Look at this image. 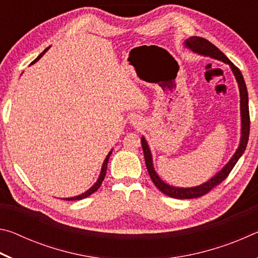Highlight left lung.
I'll list each match as a JSON object with an SVG mask.
<instances>
[{
  "mask_svg": "<svg viewBox=\"0 0 258 258\" xmlns=\"http://www.w3.org/2000/svg\"><path fill=\"white\" fill-rule=\"evenodd\" d=\"M184 45L187 49L194 51L195 53L202 54V55H207L211 56V58L217 59L220 61H223V62L228 63L229 66L232 69V73L235 77V80L238 82L239 86V92H240V112H241V138H240V143L237 151L234 152L232 158L229 160V163L226 164L223 168L218 172L216 175H214L211 180L207 182L203 183L198 186L194 187H177L169 185L167 183H165L161 178L158 176V174L156 173L154 168V164H152V155L150 151V148L148 146V142L146 141L145 137L141 138V143H142V149L143 154H145V160L147 165L148 173L151 177V181L154 182V184L158 187V189L165 194L166 196L172 198L176 199H192V198H198L202 197V196L206 195L207 192L211 191L214 186L220 184L222 181H224L226 176L229 175L230 172L232 171L234 165L237 164L240 157L246 150L247 143H248V138H249V128H250V119H249V108H248V92L246 83L243 81V76L241 72L239 71L238 67H235L234 64L231 62V61L226 58L225 54L221 50H218L217 47L212 44L211 42L207 41L206 38L198 37V36H192L185 40Z\"/></svg>",
  "mask_w": 258,
  "mask_h": 258,
  "instance_id": "1",
  "label": "left lung"
}]
</instances>
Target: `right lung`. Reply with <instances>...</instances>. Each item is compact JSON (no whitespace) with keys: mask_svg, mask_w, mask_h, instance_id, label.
Returning <instances> with one entry per match:
<instances>
[{"mask_svg":"<svg viewBox=\"0 0 258 258\" xmlns=\"http://www.w3.org/2000/svg\"><path fill=\"white\" fill-rule=\"evenodd\" d=\"M50 49V46L47 47V49H45L44 51L42 52V53L37 56L36 59H35L32 63L30 64H33L34 62H36V61L38 60V59H41L42 56H43V54L45 53V52ZM111 152H112V150L109 152V154L107 155V157H106V159H104V161H103V164H102V167H101V172H100V175H99V178H98V181L94 183V185L92 186V187H90L89 190L87 191H85L84 194H82V195H80V196H76V197H72V198H63V200H81V199H84V198H86V197H89L90 195H92L93 192H95L97 191L99 187H100V185H101V183H102V181H103V178H104V176H106V172H107V165H108V160H109V157H110V155H111Z\"/></svg>","mask_w":258,"mask_h":258,"instance_id":"1","label":"right lung"}]
</instances>
